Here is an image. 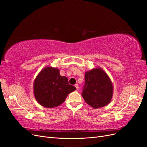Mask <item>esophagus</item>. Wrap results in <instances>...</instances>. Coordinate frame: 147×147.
<instances>
[{"mask_svg":"<svg viewBox=\"0 0 147 147\" xmlns=\"http://www.w3.org/2000/svg\"><path fill=\"white\" fill-rule=\"evenodd\" d=\"M75 88H77V90H78V84H75Z\"/></svg>","mask_w":147,"mask_h":147,"instance_id":"34e87169","label":"esophagus"}]
</instances>
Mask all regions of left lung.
Returning <instances> with one entry per match:
<instances>
[{
	"label": "left lung",
	"instance_id": "8db88e82",
	"mask_svg": "<svg viewBox=\"0 0 147 147\" xmlns=\"http://www.w3.org/2000/svg\"><path fill=\"white\" fill-rule=\"evenodd\" d=\"M85 84L82 95L94 109L108 105L112 99L113 86L109 75L100 67L88 70L84 74Z\"/></svg>",
	"mask_w": 147,
	"mask_h": 147
}]
</instances>
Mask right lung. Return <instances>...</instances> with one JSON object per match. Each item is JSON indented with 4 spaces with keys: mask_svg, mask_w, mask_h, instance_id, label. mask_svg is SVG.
<instances>
[{
    "mask_svg": "<svg viewBox=\"0 0 147 147\" xmlns=\"http://www.w3.org/2000/svg\"><path fill=\"white\" fill-rule=\"evenodd\" d=\"M34 94L38 103L44 107H58L69 93L76 88L69 84L66 77L61 76L59 70L52 67L43 68L34 82Z\"/></svg>",
    "mask_w": 147,
    "mask_h": 147,
    "instance_id": "obj_1",
    "label": "right lung"
}]
</instances>
